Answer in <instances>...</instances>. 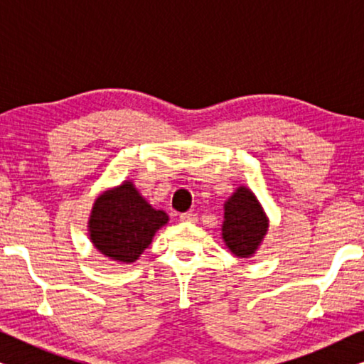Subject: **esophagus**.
Instances as JSON below:
<instances>
[{
	"label": "esophagus",
	"mask_w": 364,
	"mask_h": 364,
	"mask_svg": "<svg viewBox=\"0 0 364 364\" xmlns=\"http://www.w3.org/2000/svg\"><path fill=\"white\" fill-rule=\"evenodd\" d=\"M198 220V217L196 213H182L181 215V222H186V223H196Z\"/></svg>",
	"instance_id": "esophagus-1"
}]
</instances>
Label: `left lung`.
<instances>
[{
	"mask_svg": "<svg viewBox=\"0 0 364 364\" xmlns=\"http://www.w3.org/2000/svg\"><path fill=\"white\" fill-rule=\"evenodd\" d=\"M268 232V217L255 193L240 186L223 203L222 238L238 258H248L258 250Z\"/></svg>",
	"mask_w": 364,
	"mask_h": 364,
	"instance_id": "left-lung-1",
	"label": "left lung"
}]
</instances>
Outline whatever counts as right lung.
Instances as JSON below:
<instances>
[{"label":"right lung","instance_id":"1","mask_svg":"<svg viewBox=\"0 0 364 364\" xmlns=\"http://www.w3.org/2000/svg\"><path fill=\"white\" fill-rule=\"evenodd\" d=\"M168 222L144 198L131 181L107 188L94 202L87 222L92 245L114 262L134 263L152 243L159 228Z\"/></svg>","mask_w":364,"mask_h":364}]
</instances>
